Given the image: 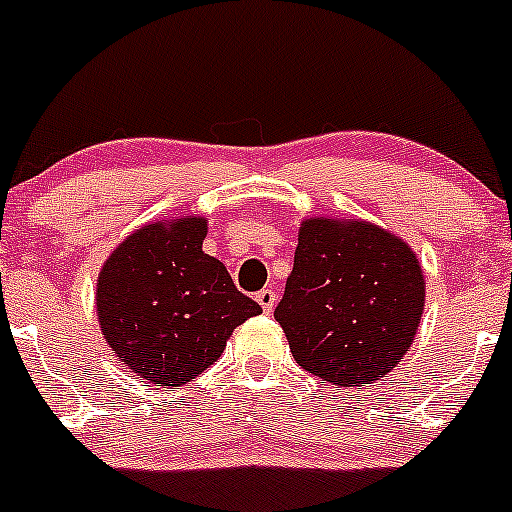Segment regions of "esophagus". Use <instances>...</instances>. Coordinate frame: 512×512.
I'll return each instance as SVG.
<instances>
[{
	"label": "esophagus",
	"mask_w": 512,
	"mask_h": 512,
	"mask_svg": "<svg viewBox=\"0 0 512 512\" xmlns=\"http://www.w3.org/2000/svg\"><path fill=\"white\" fill-rule=\"evenodd\" d=\"M256 300H258V305H261V308H263V313L271 315V313H273V308H276L278 295L273 293V291H268V288H263V291H258V293H256Z\"/></svg>",
	"instance_id": "34e87169"
}]
</instances>
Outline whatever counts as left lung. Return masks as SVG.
I'll return each instance as SVG.
<instances>
[{
    "label": "left lung",
    "instance_id": "obj_1",
    "mask_svg": "<svg viewBox=\"0 0 512 512\" xmlns=\"http://www.w3.org/2000/svg\"><path fill=\"white\" fill-rule=\"evenodd\" d=\"M424 300V271L402 236L372 221L310 217L273 318L303 370L365 387L404 360Z\"/></svg>",
    "mask_w": 512,
    "mask_h": 512
}]
</instances>
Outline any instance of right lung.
<instances>
[{
  "label": "right lung",
  "instance_id": "add662e5",
  "mask_svg": "<svg viewBox=\"0 0 512 512\" xmlns=\"http://www.w3.org/2000/svg\"><path fill=\"white\" fill-rule=\"evenodd\" d=\"M204 217L150 221L125 236L98 273L96 310L115 357L155 387L192 382L219 360L231 333L261 313L204 254Z\"/></svg>",
  "mask_w": 512,
  "mask_h": 512
}]
</instances>
